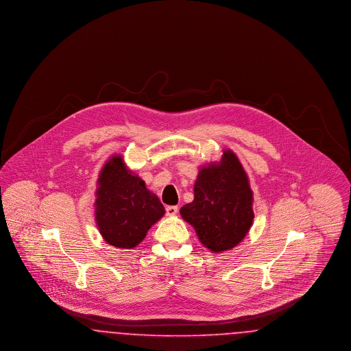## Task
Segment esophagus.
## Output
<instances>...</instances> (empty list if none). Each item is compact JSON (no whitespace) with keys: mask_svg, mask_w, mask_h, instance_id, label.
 I'll return each instance as SVG.
<instances>
[{"mask_svg":"<svg viewBox=\"0 0 351 351\" xmlns=\"http://www.w3.org/2000/svg\"><path fill=\"white\" fill-rule=\"evenodd\" d=\"M178 206H175V205H169L166 208V213H167V216H175L176 213H178Z\"/></svg>","mask_w":351,"mask_h":351,"instance_id":"1","label":"esophagus"}]
</instances>
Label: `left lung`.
<instances>
[{"mask_svg": "<svg viewBox=\"0 0 351 351\" xmlns=\"http://www.w3.org/2000/svg\"><path fill=\"white\" fill-rule=\"evenodd\" d=\"M195 199L180 209L201 243L212 251L232 250L249 233L252 191L249 178L232 150H223L218 163L200 168Z\"/></svg>", "mask_w": 351, "mask_h": 351, "instance_id": "8db88e82", "label": "left lung"}]
</instances>
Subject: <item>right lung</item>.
I'll return each instance as SVG.
<instances>
[{"label": "right lung", "mask_w": 351, "mask_h": 351, "mask_svg": "<svg viewBox=\"0 0 351 351\" xmlns=\"http://www.w3.org/2000/svg\"><path fill=\"white\" fill-rule=\"evenodd\" d=\"M102 238L118 249H134L166 210L145 182L113 155L101 169L95 202Z\"/></svg>", "instance_id": "obj_1"}]
</instances>
